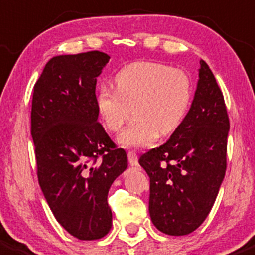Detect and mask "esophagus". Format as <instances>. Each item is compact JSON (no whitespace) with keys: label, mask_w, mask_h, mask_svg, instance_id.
Segmentation results:
<instances>
[{"label":"esophagus","mask_w":255,"mask_h":255,"mask_svg":"<svg viewBox=\"0 0 255 255\" xmlns=\"http://www.w3.org/2000/svg\"><path fill=\"white\" fill-rule=\"evenodd\" d=\"M128 163H130L131 166L136 167L138 164V158H137V154H136V152L128 151Z\"/></svg>","instance_id":"34e87169"}]
</instances>
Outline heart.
<instances>
[{"mask_svg": "<svg viewBox=\"0 0 255 255\" xmlns=\"http://www.w3.org/2000/svg\"><path fill=\"white\" fill-rule=\"evenodd\" d=\"M114 83L115 91L99 89L96 106L102 124L112 132L120 130L132 109L135 119L118 137L122 146L148 147L157 135H170L184 122L193 96L191 81L184 71L138 61L118 71Z\"/></svg>", "mask_w": 255, "mask_h": 255, "instance_id": "obj_1", "label": "heart"}]
</instances>
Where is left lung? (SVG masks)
Here are the masks:
<instances>
[{
    "instance_id": "8db88e82",
    "label": "left lung",
    "mask_w": 255,
    "mask_h": 255,
    "mask_svg": "<svg viewBox=\"0 0 255 255\" xmlns=\"http://www.w3.org/2000/svg\"><path fill=\"white\" fill-rule=\"evenodd\" d=\"M228 131L224 94L201 60L184 122L138 159L149 177L148 211L157 230L184 236L205 221L225 178Z\"/></svg>"
}]
</instances>
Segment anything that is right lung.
<instances>
[{"mask_svg":"<svg viewBox=\"0 0 255 255\" xmlns=\"http://www.w3.org/2000/svg\"><path fill=\"white\" fill-rule=\"evenodd\" d=\"M110 56L101 51L50 59L31 102L38 179L57 222L73 237L93 241L112 228L113 182L128 168L98 123L97 77Z\"/></svg>","mask_w":255,"mask_h":255,"instance_id":"right-lung-1","label":"right lung"}]
</instances>
